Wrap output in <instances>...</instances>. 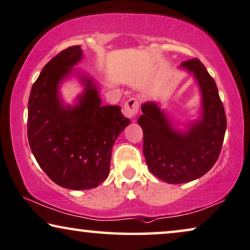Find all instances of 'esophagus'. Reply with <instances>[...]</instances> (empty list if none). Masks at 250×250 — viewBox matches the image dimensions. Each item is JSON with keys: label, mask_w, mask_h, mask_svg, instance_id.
Returning <instances> with one entry per match:
<instances>
[{"label": "esophagus", "mask_w": 250, "mask_h": 250, "mask_svg": "<svg viewBox=\"0 0 250 250\" xmlns=\"http://www.w3.org/2000/svg\"><path fill=\"white\" fill-rule=\"evenodd\" d=\"M139 109V102L136 98H130L129 101L125 102V106H123V112L127 118L134 119L137 115Z\"/></svg>", "instance_id": "1"}]
</instances>
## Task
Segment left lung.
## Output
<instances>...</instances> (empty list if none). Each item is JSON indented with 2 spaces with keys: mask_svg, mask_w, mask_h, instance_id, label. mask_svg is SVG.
Segmentation results:
<instances>
[{
  "mask_svg": "<svg viewBox=\"0 0 250 250\" xmlns=\"http://www.w3.org/2000/svg\"><path fill=\"white\" fill-rule=\"evenodd\" d=\"M201 89L202 115L188 131L175 130L155 103L142 105L143 152L149 171L169 184L188 183L210 170L221 153L226 116L215 80L197 58L182 62Z\"/></svg>",
  "mask_w": 250,
  "mask_h": 250,
  "instance_id": "left-lung-1",
  "label": "left lung"
}]
</instances>
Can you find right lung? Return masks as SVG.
<instances>
[{"instance_id": "right-lung-1", "label": "right lung", "mask_w": 250, "mask_h": 250, "mask_svg": "<svg viewBox=\"0 0 250 250\" xmlns=\"http://www.w3.org/2000/svg\"><path fill=\"white\" fill-rule=\"evenodd\" d=\"M81 58L80 45L59 52L43 67L28 99L33 154L52 182L71 189L97 188L107 178L113 144L130 123L120 106H102L92 79H82L85 89L78 105H62L59 83Z\"/></svg>"}]
</instances>
